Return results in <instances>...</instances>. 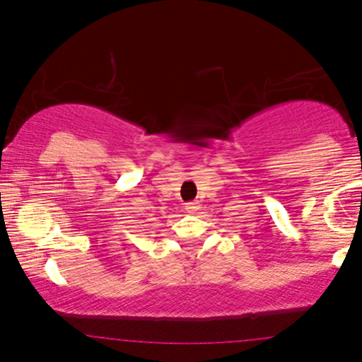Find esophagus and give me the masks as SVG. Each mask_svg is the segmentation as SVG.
I'll list each match as a JSON object with an SVG mask.
<instances>
[{
    "label": "esophagus",
    "instance_id": "esophagus-1",
    "mask_svg": "<svg viewBox=\"0 0 362 362\" xmlns=\"http://www.w3.org/2000/svg\"><path fill=\"white\" fill-rule=\"evenodd\" d=\"M184 209L187 211V213H195V211L199 209V202H187Z\"/></svg>",
    "mask_w": 362,
    "mask_h": 362
}]
</instances>
